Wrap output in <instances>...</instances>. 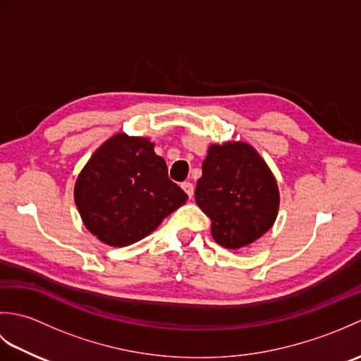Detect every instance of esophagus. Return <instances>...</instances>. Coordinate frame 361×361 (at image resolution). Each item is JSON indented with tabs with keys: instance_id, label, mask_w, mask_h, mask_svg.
<instances>
[{
	"instance_id": "34e87169",
	"label": "esophagus",
	"mask_w": 361,
	"mask_h": 361,
	"mask_svg": "<svg viewBox=\"0 0 361 361\" xmlns=\"http://www.w3.org/2000/svg\"><path fill=\"white\" fill-rule=\"evenodd\" d=\"M181 188L188 194L189 198H192V195H194V185H192V183H189V181L181 183Z\"/></svg>"
}]
</instances>
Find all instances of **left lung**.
I'll list each match as a JSON object with an SVG mask.
<instances>
[{
    "instance_id": "left-lung-1",
    "label": "left lung",
    "mask_w": 361,
    "mask_h": 361,
    "mask_svg": "<svg viewBox=\"0 0 361 361\" xmlns=\"http://www.w3.org/2000/svg\"><path fill=\"white\" fill-rule=\"evenodd\" d=\"M202 171L195 202L211 219L212 237L221 247H247L274 225L279 211L278 181L251 144H211Z\"/></svg>"
}]
</instances>
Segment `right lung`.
I'll use <instances>...</instances> for the list:
<instances>
[{
  "label": "right lung",
  "mask_w": 361,
  "mask_h": 361,
  "mask_svg": "<svg viewBox=\"0 0 361 361\" xmlns=\"http://www.w3.org/2000/svg\"><path fill=\"white\" fill-rule=\"evenodd\" d=\"M155 142L121 132L109 137L82 169L74 202L83 225L110 247H127L155 231L188 195L169 180Z\"/></svg>",
  "instance_id": "obj_1"
}]
</instances>
